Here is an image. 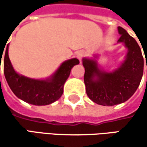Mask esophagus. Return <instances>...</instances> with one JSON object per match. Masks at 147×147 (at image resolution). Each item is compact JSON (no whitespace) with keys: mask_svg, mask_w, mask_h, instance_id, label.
Listing matches in <instances>:
<instances>
[{"mask_svg":"<svg viewBox=\"0 0 147 147\" xmlns=\"http://www.w3.org/2000/svg\"><path fill=\"white\" fill-rule=\"evenodd\" d=\"M85 56V53H84V51H79L78 52V53H77V58L81 60L83 57Z\"/></svg>","mask_w":147,"mask_h":147,"instance_id":"34e87169","label":"esophagus"}]
</instances>
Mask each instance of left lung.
<instances>
[{
	"label": "left lung",
	"mask_w": 147,
	"mask_h": 147,
	"mask_svg": "<svg viewBox=\"0 0 147 147\" xmlns=\"http://www.w3.org/2000/svg\"><path fill=\"white\" fill-rule=\"evenodd\" d=\"M118 32L121 35L118 42H123L129 52L117 70L107 73L98 68L94 60L82 59L87 94L92 101L105 106L128 100L138 88L143 75L144 59L140 46L123 28L119 26Z\"/></svg>",
	"instance_id": "obj_1"
}]
</instances>
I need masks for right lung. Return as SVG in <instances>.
Masks as SVG:
<instances>
[{"label":"right lung","instance_id":"1","mask_svg":"<svg viewBox=\"0 0 147 147\" xmlns=\"http://www.w3.org/2000/svg\"><path fill=\"white\" fill-rule=\"evenodd\" d=\"M2 53L3 52L0 53V65ZM3 59L5 77L13 94L22 100L35 105H46L59 100L63 94L64 84L70 76L71 68L79 64L77 59H69L59 66L51 78L35 80L15 71L8 57V45Z\"/></svg>","mask_w":147,"mask_h":147}]
</instances>
